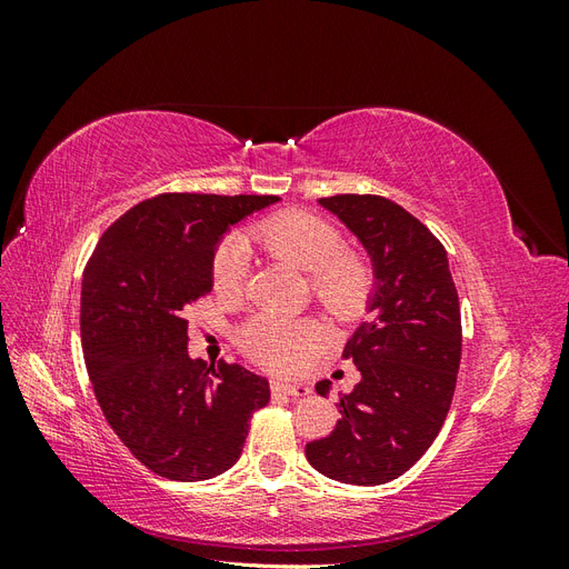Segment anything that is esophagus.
Returning <instances> with one entry per match:
<instances>
[{
	"instance_id": "34e87169",
	"label": "esophagus",
	"mask_w": 569,
	"mask_h": 569,
	"mask_svg": "<svg viewBox=\"0 0 569 569\" xmlns=\"http://www.w3.org/2000/svg\"><path fill=\"white\" fill-rule=\"evenodd\" d=\"M272 393H284V396H308L311 387L303 382H272Z\"/></svg>"
}]
</instances>
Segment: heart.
I'll use <instances>...</instances> for the list:
<instances>
[{"label":"heart","instance_id":"heart-1","mask_svg":"<svg viewBox=\"0 0 569 569\" xmlns=\"http://www.w3.org/2000/svg\"><path fill=\"white\" fill-rule=\"evenodd\" d=\"M249 244L308 272V287L318 306L339 322H353L368 311L377 274L363 251L341 247V232L330 220L306 211L272 213L230 237L213 256V289L220 297H242L249 278ZM325 330L316 318H282L256 313L237 330V343L258 363L274 370L297 368L311 353Z\"/></svg>","mask_w":569,"mask_h":569}]
</instances>
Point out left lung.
Segmentation results:
<instances>
[{
	"instance_id": "1",
	"label": "left lung",
	"mask_w": 569,
	"mask_h": 569,
	"mask_svg": "<svg viewBox=\"0 0 569 569\" xmlns=\"http://www.w3.org/2000/svg\"><path fill=\"white\" fill-rule=\"evenodd\" d=\"M372 258L370 318L347 341L360 382L337 401L330 437L306 443L313 468L343 485L401 477L432 446L453 401L462 327L449 258L427 226L377 194L320 199ZM330 380L316 385L320 396Z\"/></svg>"
}]
</instances>
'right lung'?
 I'll return each mask as SVG.
<instances>
[{"label":"right lung","mask_w":569,"mask_h":569,"mask_svg":"<svg viewBox=\"0 0 569 569\" xmlns=\"http://www.w3.org/2000/svg\"><path fill=\"white\" fill-rule=\"evenodd\" d=\"M270 194L168 192L132 206L101 234L82 272V353L101 412L144 468L201 481L242 456L268 406L261 375L187 353V306L213 287L220 237Z\"/></svg>","instance_id":"1"}]
</instances>
